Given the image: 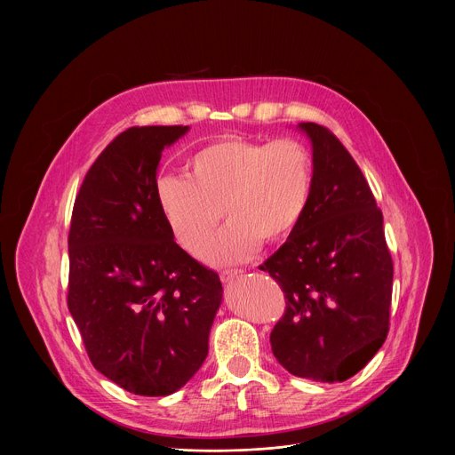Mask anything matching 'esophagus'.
Here are the masks:
<instances>
[{"instance_id": "esophagus-1", "label": "esophagus", "mask_w": 455, "mask_h": 455, "mask_svg": "<svg viewBox=\"0 0 455 455\" xmlns=\"http://www.w3.org/2000/svg\"><path fill=\"white\" fill-rule=\"evenodd\" d=\"M239 275H243L241 270H225V272H221V281H223L225 284H228V283H232L234 279H237Z\"/></svg>"}]
</instances>
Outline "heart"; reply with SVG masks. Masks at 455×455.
<instances>
[{
	"instance_id": "1",
	"label": "heart",
	"mask_w": 455,
	"mask_h": 455,
	"mask_svg": "<svg viewBox=\"0 0 455 455\" xmlns=\"http://www.w3.org/2000/svg\"><path fill=\"white\" fill-rule=\"evenodd\" d=\"M315 181L309 148L297 139L274 142L220 139L190 160V178L167 174L156 183L158 205L178 243L212 265L250 259L259 244L291 235L304 218Z\"/></svg>"
}]
</instances>
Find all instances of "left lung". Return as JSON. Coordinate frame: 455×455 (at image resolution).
<instances>
[{"label":"left lung","instance_id":"1","mask_svg":"<svg viewBox=\"0 0 455 455\" xmlns=\"http://www.w3.org/2000/svg\"><path fill=\"white\" fill-rule=\"evenodd\" d=\"M297 127L311 140L315 181L304 218L259 267L286 299L270 344L293 376L346 381L387 339L393 259L381 211L353 156L328 127Z\"/></svg>","mask_w":455,"mask_h":455}]
</instances>
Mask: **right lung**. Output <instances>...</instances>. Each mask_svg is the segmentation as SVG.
Wrapping results in <instances>:
<instances>
[{"label": "right lung", "mask_w": 455, "mask_h": 455, "mask_svg": "<svg viewBox=\"0 0 455 455\" xmlns=\"http://www.w3.org/2000/svg\"><path fill=\"white\" fill-rule=\"evenodd\" d=\"M188 125L120 133L90 167L68 235V309L93 367L139 396H167L207 358L223 299L216 272L174 241L158 205L162 151Z\"/></svg>", "instance_id": "obj_1"}]
</instances>
